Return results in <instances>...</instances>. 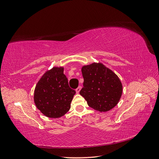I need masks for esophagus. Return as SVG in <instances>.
Segmentation results:
<instances>
[{
    "label": "esophagus",
    "mask_w": 159,
    "mask_h": 159,
    "mask_svg": "<svg viewBox=\"0 0 159 159\" xmlns=\"http://www.w3.org/2000/svg\"><path fill=\"white\" fill-rule=\"evenodd\" d=\"M81 88H82V87H81L80 86H79V87L76 89V93H79V92H80V90Z\"/></svg>",
    "instance_id": "34e87169"
}]
</instances>
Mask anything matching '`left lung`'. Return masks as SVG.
<instances>
[{
    "label": "left lung",
    "mask_w": 159,
    "mask_h": 159,
    "mask_svg": "<svg viewBox=\"0 0 159 159\" xmlns=\"http://www.w3.org/2000/svg\"><path fill=\"white\" fill-rule=\"evenodd\" d=\"M81 71L84 83L80 94L88 105L100 112L114 108L122 93V85L118 76L100 62L83 66Z\"/></svg>",
    "instance_id": "left-lung-1"
}]
</instances>
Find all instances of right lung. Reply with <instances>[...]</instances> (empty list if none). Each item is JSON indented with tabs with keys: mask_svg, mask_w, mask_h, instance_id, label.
I'll return each mask as SVG.
<instances>
[{
	"mask_svg": "<svg viewBox=\"0 0 159 159\" xmlns=\"http://www.w3.org/2000/svg\"><path fill=\"white\" fill-rule=\"evenodd\" d=\"M64 68L53 67L47 70L39 80L34 89L36 107L44 115L59 118L70 108L76 91L71 89L64 75Z\"/></svg>",
	"mask_w": 159,
	"mask_h": 159,
	"instance_id": "1",
	"label": "right lung"
}]
</instances>
